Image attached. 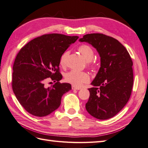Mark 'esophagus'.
<instances>
[{"mask_svg":"<svg viewBox=\"0 0 148 148\" xmlns=\"http://www.w3.org/2000/svg\"><path fill=\"white\" fill-rule=\"evenodd\" d=\"M72 90H79L81 89V88H80V87H78V86H74V85H72Z\"/></svg>","mask_w":148,"mask_h":148,"instance_id":"esophagus-1","label":"esophagus"}]
</instances>
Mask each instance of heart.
<instances>
[{"instance_id":"heart-1","label":"heart","mask_w":148,"mask_h":148,"mask_svg":"<svg viewBox=\"0 0 148 148\" xmlns=\"http://www.w3.org/2000/svg\"><path fill=\"white\" fill-rule=\"evenodd\" d=\"M78 51L81 53L85 60L88 62V67L92 69H95L96 65L94 64H91L90 62L94 57V51L92 47L86 45H82L78 48ZM69 54V51H65L62 55L60 59V64L62 66H65L66 59ZM65 79L67 82L73 85L80 86L84 83H86L90 79L89 75L85 72L78 71L76 70H71L67 72L65 75Z\"/></svg>"}]
</instances>
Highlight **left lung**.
I'll return each instance as SVG.
<instances>
[{
  "label": "left lung",
  "mask_w": 148,
  "mask_h": 148,
  "mask_svg": "<svg viewBox=\"0 0 148 148\" xmlns=\"http://www.w3.org/2000/svg\"><path fill=\"white\" fill-rule=\"evenodd\" d=\"M98 51L100 67L89 88L86 109L99 119L112 118L129 100L134 83L133 62L127 49L118 40L103 34H89L79 39Z\"/></svg>",
  "instance_id": "left-lung-1"
}]
</instances>
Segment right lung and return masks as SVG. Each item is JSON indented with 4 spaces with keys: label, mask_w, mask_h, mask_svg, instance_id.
Segmentation results:
<instances>
[{
    "label": "right lung",
    "mask_w": 148,
    "mask_h": 148,
    "mask_svg": "<svg viewBox=\"0 0 148 148\" xmlns=\"http://www.w3.org/2000/svg\"><path fill=\"white\" fill-rule=\"evenodd\" d=\"M78 36L45 34L30 40L17 54L12 67V88L18 102L30 114L43 117L60 106L62 97L71 84L60 83V59ZM49 79L55 84L45 86Z\"/></svg>",
    "instance_id": "right-lung-1"
}]
</instances>
